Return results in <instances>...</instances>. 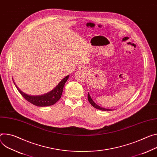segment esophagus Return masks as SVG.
Segmentation results:
<instances>
[{
  "label": "esophagus",
  "instance_id": "esophagus-1",
  "mask_svg": "<svg viewBox=\"0 0 157 157\" xmlns=\"http://www.w3.org/2000/svg\"><path fill=\"white\" fill-rule=\"evenodd\" d=\"M80 71H82V72H84V71H86V67H85L84 66H81L79 68Z\"/></svg>",
  "mask_w": 157,
  "mask_h": 157
}]
</instances>
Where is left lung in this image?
<instances>
[{
	"instance_id": "left-lung-1",
	"label": "left lung",
	"mask_w": 157,
	"mask_h": 157,
	"mask_svg": "<svg viewBox=\"0 0 157 157\" xmlns=\"http://www.w3.org/2000/svg\"><path fill=\"white\" fill-rule=\"evenodd\" d=\"M88 101H89V102L90 103V104H91L94 108H96V109H98L102 110V111H111V109H106V108H102V107H101V106H98V105H96V104L93 101V99H91V96H90L89 93H88Z\"/></svg>"
}]
</instances>
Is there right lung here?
<instances>
[{
    "mask_svg": "<svg viewBox=\"0 0 157 157\" xmlns=\"http://www.w3.org/2000/svg\"><path fill=\"white\" fill-rule=\"evenodd\" d=\"M69 75L66 76L58 85L57 86L51 91L49 93L40 95V96H30L27 94H25L23 93L21 90L19 89V88L17 86V85L13 82L14 84H15L16 87L19 91V93L21 94V95L26 99L27 101L33 104L34 105H36L37 106H51L54 104H55L59 99L61 98L63 88L64 84L66 82V81L68 79Z\"/></svg>",
    "mask_w": 157,
    "mask_h": 157,
    "instance_id": "right-lung-1",
    "label": "right lung"
}]
</instances>
